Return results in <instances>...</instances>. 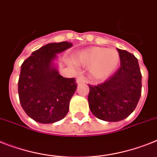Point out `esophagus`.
<instances>
[{
  "mask_svg": "<svg viewBox=\"0 0 157 157\" xmlns=\"http://www.w3.org/2000/svg\"><path fill=\"white\" fill-rule=\"evenodd\" d=\"M85 81H86V80H85V76H79L78 77H77V79H76V82H77V84L85 83Z\"/></svg>",
  "mask_w": 157,
  "mask_h": 157,
  "instance_id": "1",
  "label": "esophagus"
}]
</instances>
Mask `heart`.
Returning a JSON list of instances; mask_svg holds the SVG:
<instances>
[{
    "label": "heart",
    "instance_id": "heart-1",
    "mask_svg": "<svg viewBox=\"0 0 157 157\" xmlns=\"http://www.w3.org/2000/svg\"><path fill=\"white\" fill-rule=\"evenodd\" d=\"M73 58L77 63L90 65V74L97 80H101L111 74L120 61L118 51L99 47L83 50L76 53Z\"/></svg>",
    "mask_w": 157,
    "mask_h": 157
}]
</instances>
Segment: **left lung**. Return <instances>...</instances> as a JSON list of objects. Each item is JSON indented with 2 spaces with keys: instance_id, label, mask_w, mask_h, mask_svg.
Segmentation results:
<instances>
[{
  "instance_id": "obj_1",
  "label": "left lung",
  "mask_w": 157,
  "mask_h": 157,
  "mask_svg": "<svg viewBox=\"0 0 157 157\" xmlns=\"http://www.w3.org/2000/svg\"><path fill=\"white\" fill-rule=\"evenodd\" d=\"M120 67L101 84L89 85L88 101L94 116L107 122L127 118L136 109L141 96L142 74L133 54L118 49Z\"/></svg>"
}]
</instances>
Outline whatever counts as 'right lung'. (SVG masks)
<instances>
[{
	"mask_svg": "<svg viewBox=\"0 0 157 157\" xmlns=\"http://www.w3.org/2000/svg\"><path fill=\"white\" fill-rule=\"evenodd\" d=\"M72 46L68 42L49 43L34 51L21 64L19 101L26 114L38 123H56L68 112L77 84L74 78L61 76L52 62L57 53Z\"/></svg>",
	"mask_w": 157,
	"mask_h": 157,
	"instance_id": "obj_1",
	"label": "right lung"
}]
</instances>
